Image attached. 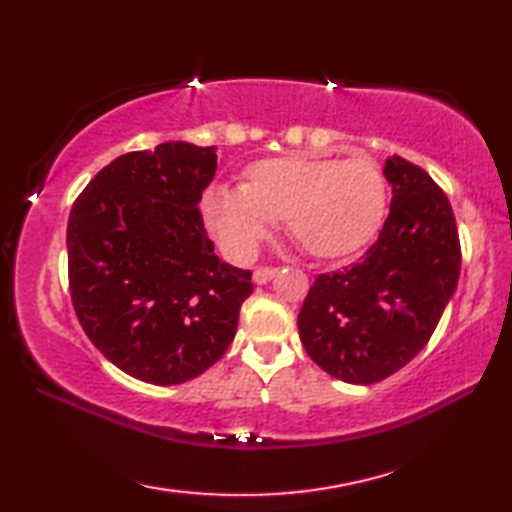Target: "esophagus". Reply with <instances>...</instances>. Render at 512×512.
Wrapping results in <instances>:
<instances>
[{
  "instance_id": "esophagus-1",
  "label": "esophagus",
  "mask_w": 512,
  "mask_h": 512,
  "mask_svg": "<svg viewBox=\"0 0 512 512\" xmlns=\"http://www.w3.org/2000/svg\"><path fill=\"white\" fill-rule=\"evenodd\" d=\"M277 270L279 268H275V266H259V268H255V273H253L255 284H266V281H270V279L277 275Z\"/></svg>"
}]
</instances>
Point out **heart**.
Returning a JSON list of instances; mask_svg holds the SVG:
<instances>
[{
	"mask_svg": "<svg viewBox=\"0 0 512 512\" xmlns=\"http://www.w3.org/2000/svg\"><path fill=\"white\" fill-rule=\"evenodd\" d=\"M206 220L233 257L262 244L270 222L308 255L339 262L372 244L385 220L387 184L372 158L286 154L250 165L239 191L211 189Z\"/></svg>",
	"mask_w": 512,
	"mask_h": 512,
	"instance_id": "obj_1",
	"label": "heart"
}]
</instances>
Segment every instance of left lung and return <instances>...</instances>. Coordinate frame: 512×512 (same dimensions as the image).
Segmentation results:
<instances>
[{
  "label": "left lung",
  "mask_w": 512,
  "mask_h": 512,
  "mask_svg": "<svg viewBox=\"0 0 512 512\" xmlns=\"http://www.w3.org/2000/svg\"><path fill=\"white\" fill-rule=\"evenodd\" d=\"M389 215L356 264L314 279L297 317L301 343L323 372L372 385L429 343L460 277L453 209L427 171L385 162Z\"/></svg>",
  "instance_id": "obj_1"
}]
</instances>
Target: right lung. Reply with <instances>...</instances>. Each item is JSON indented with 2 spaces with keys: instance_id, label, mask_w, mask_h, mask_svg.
<instances>
[{
  "instance_id": "add662e5",
  "label": "right lung",
  "mask_w": 512,
  "mask_h": 512,
  "mask_svg": "<svg viewBox=\"0 0 512 512\" xmlns=\"http://www.w3.org/2000/svg\"><path fill=\"white\" fill-rule=\"evenodd\" d=\"M215 147L162 143L96 173L68 220V279L81 328L107 361L151 385H180L222 358L250 270L213 253L198 202Z\"/></svg>"
}]
</instances>
